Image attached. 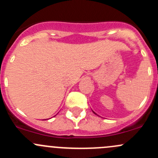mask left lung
I'll use <instances>...</instances> for the list:
<instances>
[{
  "instance_id": "left-lung-1",
  "label": "left lung",
  "mask_w": 158,
  "mask_h": 158,
  "mask_svg": "<svg viewBox=\"0 0 158 158\" xmlns=\"http://www.w3.org/2000/svg\"><path fill=\"white\" fill-rule=\"evenodd\" d=\"M93 113H94V114H96V113H95V111H93Z\"/></svg>"
}]
</instances>
